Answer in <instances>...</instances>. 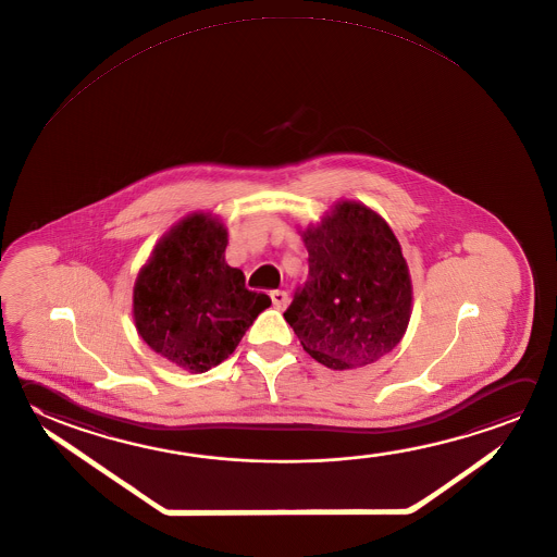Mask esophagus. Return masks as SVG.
Segmentation results:
<instances>
[{
  "label": "esophagus",
  "mask_w": 557,
  "mask_h": 557,
  "mask_svg": "<svg viewBox=\"0 0 557 557\" xmlns=\"http://www.w3.org/2000/svg\"><path fill=\"white\" fill-rule=\"evenodd\" d=\"M271 300H273V306L276 310H284L288 302H290V296L286 290H273L271 293Z\"/></svg>",
  "instance_id": "34e87169"
}]
</instances>
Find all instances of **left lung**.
Wrapping results in <instances>:
<instances>
[{
  "mask_svg": "<svg viewBox=\"0 0 557 557\" xmlns=\"http://www.w3.org/2000/svg\"><path fill=\"white\" fill-rule=\"evenodd\" d=\"M300 235L310 271L284 320L318 363L334 371L376 363L400 344L412 314L395 233L371 208L344 200Z\"/></svg>",
  "mask_w": 557,
  "mask_h": 557,
  "instance_id": "left-lung-1",
  "label": "left lung"
}]
</instances>
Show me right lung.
Listing matches in <instances>:
<instances>
[{"mask_svg": "<svg viewBox=\"0 0 557 557\" xmlns=\"http://www.w3.org/2000/svg\"><path fill=\"white\" fill-rule=\"evenodd\" d=\"M227 230L212 213H190L162 235L133 286V318L154 354L206 373L235 351L271 306L225 263Z\"/></svg>", "mask_w": 557, "mask_h": 557, "instance_id": "obj_1", "label": "right lung"}]
</instances>
